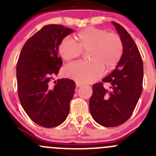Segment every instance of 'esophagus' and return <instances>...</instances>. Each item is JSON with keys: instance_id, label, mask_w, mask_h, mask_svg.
I'll return each instance as SVG.
<instances>
[{"instance_id": "34e87169", "label": "esophagus", "mask_w": 156, "mask_h": 156, "mask_svg": "<svg viewBox=\"0 0 156 156\" xmlns=\"http://www.w3.org/2000/svg\"><path fill=\"white\" fill-rule=\"evenodd\" d=\"M81 86H82V84H80V83H78V82L76 83V87H81Z\"/></svg>"}]
</instances>
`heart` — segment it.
Wrapping results in <instances>:
<instances>
[{
  "instance_id": "b5f03b06",
  "label": "heart",
  "mask_w": 156,
  "mask_h": 156,
  "mask_svg": "<svg viewBox=\"0 0 156 156\" xmlns=\"http://www.w3.org/2000/svg\"><path fill=\"white\" fill-rule=\"evenodd\" d=\"M77 43L66 36L60 43L58 52L64 60L78 58L83 51L87 52L89 62H77L65 69L68 78L78 83H91L107 71L114 69L123 54V43L118 34L108 33L105 29L89 27L76 35Z\"/></svg>"
}]
</instances>
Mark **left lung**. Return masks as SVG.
Returning <instances> with one entry per match:
<instances>
[{
    "label": "left lung",
    "instance_id": "1",
    "mask_svg": "<svg viewBox=\"0 0 156 156\" xmlns=\"http://www.w3.org/2000/svg\"><path fill=\"white\" fill-rule=\"evenodd\" d=\"M123 43V54L114 71L92 86L89 109L94 120L105 127L124 123L133 114L143 91V62L133 38L120 24L112 22ZM112 84L110 90L103 83Z\"/></svg>",
    "mask_w": 156,
    "mask_h": 156
}]
</instances>
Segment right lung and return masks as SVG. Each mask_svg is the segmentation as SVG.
Returning <instances> with one entry per match:
<instances>
[{
	"label": "right lung",
	"mask_w": 156,
	"mask_h": 156,
	"mask_svg": "<svg viewBox=\"0 0 156 156\" xmlns=\"http://www.w3.org/2000/svg\"><path fill=\"white\" fill-rule=\"evenodd\" d=\"M72 33L64 26L43 27L23 46L16 63L17 93L23 108L36 124L46 128L62 123L69 113L75 83L69 78L51 80L62 60L58 55L62 40Z\"/></svg>",
	"instance_id": "obj_1"
}]
</instances>
